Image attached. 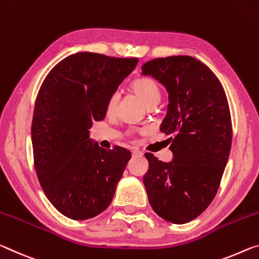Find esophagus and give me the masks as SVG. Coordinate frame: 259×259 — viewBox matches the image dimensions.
<instances>
[{"label":"esophagus","instance_id":"34e87169","mask_svg":"<svg viewBox=\"0 0 259 259\" xmlns=\"http://www.w3.org/2000/svg\"><path fill=\"white\" fill-rule=\"evenodd\" d=\"M132 155L133 156H141L142 152L140 150H132Z\"/></svg>","mask_w":259,"mask_h":259}]
</instances>
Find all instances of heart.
<instances>
[{"label":"heart","instance_id":"obj_1","mask_svg":"<svg viewBox=\"0 0 259 259\" xmlns=\"http://www.w3.org/2000/svg\"><path fill=\"white\" fill-rule=\"evenodd\" d=\"M131 88L141 100L145 102L149 108L155 107L156 104L160 101V96H162V90H160L159 83L157 80H155L151 77H140L134 79L132 83H131ZM118 101H119V94L117 92L112 93L111 95L108 97L107 104H105V109L107 112H112L116 109Z\"/></svg>","mask_w":259,"mask_h":259}]
</instances>
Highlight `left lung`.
Segmentation results:
<instances>
[{
  "instance_id": "8db88e82",
  "label": "left lung",
  "mask_w": 259,
  "mask_h": 259,
  "mask_svg": "<svg viewBox=\"0 0 259 259\" xmlns=\"http://www.w3.org/2000/svg\"><path fill=\"white\" fill-rule=\"evenodd\" d=\"M141 69L169 94L160 131L172 135L169 149L175 156L164 163L146 154L148 200L166 222L186 224L198 217L218 192L232 146L230 105L218 78L196 58H155Z\"/></svg>"
}]
</instances>
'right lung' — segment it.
Wrapping results in <instances>:
<instances>
[{
  "label": "right lung",
  "instance_id": "1",
  "mask_svg": "<svg viewBox=\"0 0 259 259\" xmlns=\"http://www.w3.org/2000/svg\"><path fill=\"white\" fill-rule=\"evenodd\" d=\"M138 58L77 53L55 65L42 82L34 105V167L42 190L65 217L86 220L112 201L131 152L93 143V121L103 120L108 97Z\"/></svg>",
  "mask_w": 259,
  "mask_h": 259
}]
</instances>
